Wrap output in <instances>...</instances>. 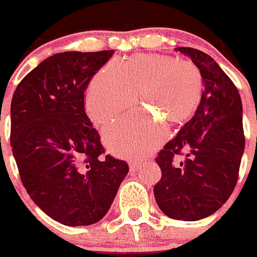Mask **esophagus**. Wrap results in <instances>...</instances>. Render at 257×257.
Wrapping results in <instances>:
<instances>
[{
	"label": "esophagus",
	"mask_w": 257,
	"mask_h": 257,
	"mask_svg": "<svg viewBox=\"0 0 257 257\" xmlns=\"http://www.w3.org/2000/svg\"><path fill=\"white\" fill-rule=\"evenodd\" d=\"M140 166H141V165H140L139 162L136 161L130 162V170H131V171H137V170L140 169Z\"/></svg>",
	"instance_id": "obj_1"
}]
</instances>
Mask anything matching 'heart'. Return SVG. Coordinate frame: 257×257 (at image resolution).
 Listing matches in <instances>:
<instances>
[{"instance_id":"obj_1","label":"heart","mask_w":257,"mask_h":257,"mask_svg":"<svg viewBox=\"0 0 257 257\" xmlns=\"http://www.w3.org/2000/svg\"><path fill=\"white\" fill-rule=\"evenodd\" d=\"M204 77L196 65L160 53L130 57L122 66L111 61L92 78L86 93L91 120L105 125L131 110L139 93L149 113L128 116L103 131L111 151L140 159L165 140V125L186 122L199 108Z\"/></svg>"}]
</instances>
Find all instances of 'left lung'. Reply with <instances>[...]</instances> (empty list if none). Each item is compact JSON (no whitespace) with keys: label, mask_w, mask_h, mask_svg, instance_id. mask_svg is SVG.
Here are the masks:
<instances>
[{"label":"left lung","mask_w":257,"mask_h":257,"mask_svg":"<svg viewBox=\"0 0 257 257\" xmlns=\"http://www.w3.org/2000/svg\"><path fill=\"white\" fill-rule=\"evenodd\" d=\"M177 50L200 68L205 90L194 117L155 159L162 175L154 195L169 217L196 221L217 211L236 186L245 149L242 102L211 56L192 47Z\"/></svg>","instance_id":"obj_1"}]
</instances>
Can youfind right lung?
Wrapping results in <instances>:
<instances>
[{"label":"right lung","instance_id":"obj_1","mask_svg":"<svg viewBox=\"0 0 257 257\" xmlns=\"http://www.w3.org/2000/svg\"><path fill=\"white\" fill-rule=\"evenodd\" d=\"M115 51L56 53L17 85L11 102V146L35 204L66 226L107 214L128 172L105 154L85 112V90Z\"/></svg>","mask_w":257,"mask_h":257}]
</instances>
